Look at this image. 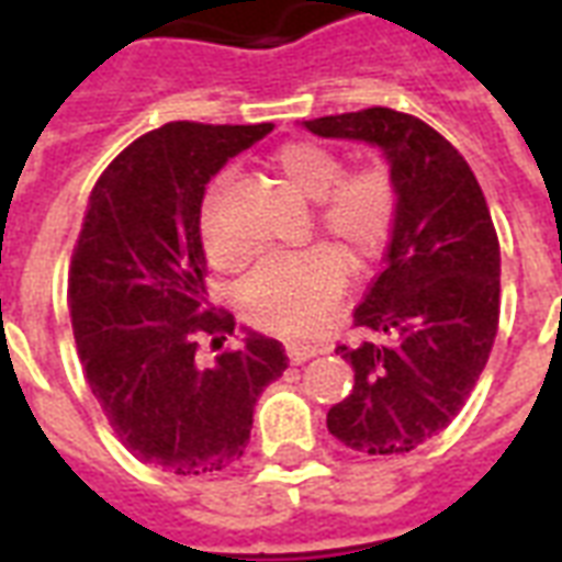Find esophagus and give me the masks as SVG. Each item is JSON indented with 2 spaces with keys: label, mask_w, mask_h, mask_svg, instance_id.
Segmentation results:
<instances>
[{
  "label": "esophagus",
  "mask_w": 562,
  "mask_h": 562,
  "mask_svg": "<svg viewBox=\"0 0 562 562\" xmlns=\"http://www.w3.org/2000/svg\"><path fill=\"white\" fill-rule=\"evenodd\" d=\"M285 352H289L291 364H303V361H308V359H312V356H317V347H315V344L291 341L289 347H285Z\"/></svg>",
  "instance_id": "esophagus-1"
}]
</instances>
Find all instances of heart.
I'll return each instance as SVG.
<instances>
[{"label": "heart", "mask_w": 562, "mask_h": 562, "mask_svg": "<svg viewBox=\"0 0 562 562\" xmlns=\"http://www.w3.org/2000/svg\"><path fill=\"white\" fill-rule=\"evenodd\" d=\"M273 169L291 192L315 203L317 224L333 238L347 262L361 268L379 256L393 218L396 187L382 162L344 171L341 157L321 143L294 139L277 148ZM227 178L206 189L198 210V236L215 268H236L241 247L224 218ZM347 285V265L329 247H312L297 256L259 265L241 285L238 303L250 324L282 335H308L326 324Z\"/></svg>", "instance_id": "1"}]
</instances>
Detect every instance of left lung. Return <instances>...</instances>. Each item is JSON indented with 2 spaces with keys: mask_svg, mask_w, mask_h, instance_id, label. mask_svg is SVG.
Listing matches in <instances>:
<instances>
[{
  "mask_svg": "<svg viewBox=\"0 0 562 562\" xmlns=\"http://www.w3.org/2000/svg\"><path fill=\"white\" fill-rule=\"evenodd\" d=\"M303 127L379 148L396 187L384 268L352 315L375 338L335 350L356 384L329 408L326 428L356 452H411L458 417L490 359L502 277L496 227L467 160L426 122L370 108Z\"/></svg>",
  "mask_w": 562,
  "mask_h": 562,
  "instance_id": "8db88e82",
  "label": "left lung"
}]
</instances>
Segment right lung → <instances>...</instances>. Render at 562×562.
<instances>
[{"mask_svg": "<svg viewBox=\"0 0 562 562\" xmlns=\"http://www.w3.org/2000/svg\"><path fill=\"white\" fill-rule=\"evenodd\" d=\"M273 125L169 122L131 143L90 192L69 265L83 373L127 452L171 475H206L245 454L259 393L289 368L280 341L198 361V341L233 335L206 300L198 236L203 192L229 157Z\"/></svg>", "mask_w": 562, "mask_h": 562, "instance_id": "right-lung-1", "label": "right lung"}]
</instances>
